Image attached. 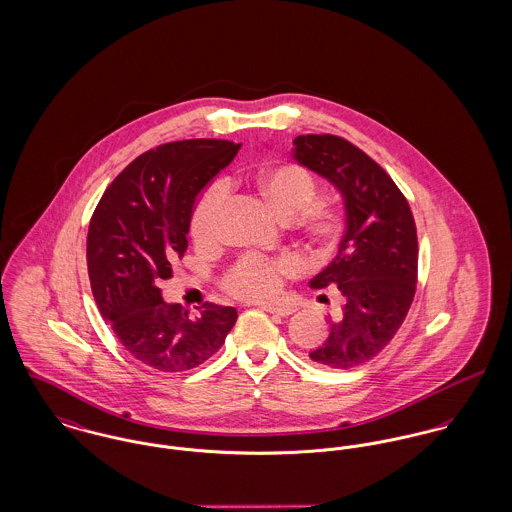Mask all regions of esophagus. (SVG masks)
Masks as SVG:
<instances>
[{"label": "esophagus", "instance_id": "1", "mask_svg": "<svg viewBox=\"0 0 512 512\" xmlns=\"http://www.w3.org/2000/svg\"><path fill=\"white\" fill-rule=\"evenodd\" d=\"M265 312L269 314L280 315V317H288L290 314H294V306H275V304H263L261 306Z\"/></svg>", "mask_w": 512, "mask_h": 512}]
</instances>
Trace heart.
Listing matches in <instances>:
<instances>
[{
    "instance_id": "1",
    "label": "heart",
    "mask_w": 512,
    "mask_h": 512,
    "mask_svg": "<svg viewBox=\"0 0 512 512\" xmlns=\"http://www.w3.org/2000/svg\"><path fill=\"white\" fill-rule=\"evenodd\" d=\"M257 191L263 200L273 208L276 216L282 220L294 218L300 214L298 224L315 245L327 247L337 241L345 228L343 210L329 204H313L317 197V181L314 175L296 163H278L261 169L257 175ZM226 200V185H212L202 197L198 198L197 206L191 218V232L198 241L208 243L218 236V222L222 214V206ZM296 269V259L282 255L275 259L261 257H245L236 263L224 278L226 288L239 298L247 300H267L273 298L282 276L290 275Z\"/></svg>"
}]
</instances>
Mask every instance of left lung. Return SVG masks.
I'll list each match as a JSON object with an SVG mask.
<instances>
[{
	"instance_id": "1",
	"label": "left lung",
	"mask_w": 512,
	"mask_h": 512,
	"mask_svg": "<svg viewBox=\"0 0 512 512\" xmlns=\"http://www.w3.org/2000/svg\"><path fill=\"white\" fill-rule=\"evenodd\" d=\"M292 158L343 198L345 234L335 259L310 280L335 286L343 308L310 358L335 370L372 360L401 327L417 284V230L392 177L351 142L331 134L294 138Z\"/></svg>"
}]
</instances>
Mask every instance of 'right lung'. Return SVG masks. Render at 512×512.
Masks as SVG:
<instances>
[{
  "mask_svg": "<svg viewBox=\"0 0 512 512\" xmlns=\"http://www.w3.org/2000/svg\"><path fill=\"white\" fill-rule=\"evenodd\" d=\"M241 144L181 140L134 159L99 200L87 234L95 302L122 347L159 372H187L218 353L236 308L202 304L189 315L165 302L159 282L185 255L198 197Z\"/></svg>",
  "mask_w": 512,
  "mask_h": 512,
  "instance_id": "1",
  "label": "right lung"
}]
</instances>
